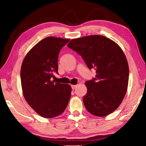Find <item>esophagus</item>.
<instances>
[{"instance_id": "1", "label": "esophagus", "mask_w": 146, "mask_h": 146, "mask_svg": "<svg viewBox=\"0 0 146 146\" xmlns=\"http://www.w3.org/2000/svg\"><path fill=\"white\" fill-rule=\"evenodd\" d=\"M77 87V86L76 85H71V88H72V90H75V89Z\"/></svg>"}]
</instances>
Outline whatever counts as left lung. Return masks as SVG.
<instances>
[{"instance_id": "obj_1", "label": "left lung", "mask_w": 146, "mask_h": 146, "mask_svg": "<svg viewBox=\"0 0 146 146\" xmlns=\"http://www.w3.org/2000/svg\"><path fill=\"white\" fill-rule=\"evenodd\" d=\"M68 47L82 56L89 69H96V78L85 82L86 110L97 117L113 113L122 103L129 80V66L122 49L114 41L97 35L72 39Z\"/></svg>"}]
</instances>
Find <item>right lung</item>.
Instances as JSON below:
<instances>
[{
  "instance_id": "add662e5",
  "label": "right lung",
  "mask_w": 146,
  "mask_h": 146,
  "mask_svg": "<svg viewBox=\"0 0 146 146\" xmlns=\"http://www.w3.org/2000/svg\"><path fill=\"white\" fill-rule=\"evenodd\" d=\"M70 39L48 36L34 46L24 57L21 79L24 97L41 117L50 118L62 114L71 97L70 84L54 83L58 73V54Z\"/></svg>"
}]
</instances>
